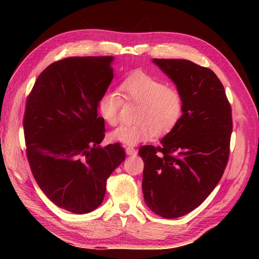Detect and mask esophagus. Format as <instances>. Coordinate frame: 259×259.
<instances>
[{
  "label": "esophagus",
  "instance_id": "1",
  "mask_svg": "<svg viewBox=\"0 0 259 259\" xmlns=\"http://www.w3.org/2000/svg\"><path fill=\"white\" fill-rule=\"evenodd\" d=\"M125 152H126V155L128 156H135V155H137V150L135 149L134 147H131V146H128L125 148Z\"/></svg>",
  "mask_w": 259,
  "mask_h": 259
}]
</instances>
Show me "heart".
Listing matches in <instances>:
<instances>
[{"instance_id":"1","label":"heart","mask_w":259,"mask_h":259,"mask_svg":"<svg viewBox=\"0 0 259 259\" xmlns=\"http://www.w3.org/2000/svg\"><path fill=\"white\" fill-rule=\"evenodd\" d=\"M124 100L138 104L135 114L137 122L123 124L112 131L111 137L124 145H138L157 136H166L177 128L183 119L185 101L181 92L149 73H131L120 82L118 90L109 89L99 98L98 110L110 125L119 121Z\"/></svg>"}]
</instances>
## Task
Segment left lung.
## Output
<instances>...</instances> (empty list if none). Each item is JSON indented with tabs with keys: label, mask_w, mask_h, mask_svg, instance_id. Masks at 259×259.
Here are the masks:
<instances>
[{
	"label": "left lung",
	"mask_w": 259,
	"mask_h": 259,
	"mask_svg": "<svg viewBox=\"0 0 259 259\" xmlns=\"http://www.w3.org/2000/svg\"><path fill=\"white\" fill-rule=\"evenodd\" d=\"M185 101L183 119L161 140L142 146V192L153 212L178 218L197 208L222 179L229 158L232 107L210 69L188 60L153 59Z\"/></svg>",
	"instance_id": "1"
}]
</instances>
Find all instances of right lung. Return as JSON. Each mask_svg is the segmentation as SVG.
Instances as JSON below:
<instances>
[{"label":"right lung","mask_w":259,"mask_h":259,"mask_svg":"<svg viewBox=\"0 0 259 259\" xmlns=\"http://www.w3.org/2000/svg\"><path fill=\"white\" fill-rule=\"evenodd\" d=\"M112 57H71L49 65L26 99V157L41 190L74 213L101 205L109 176L124 160L119 142L100 147L98 101L113 79Z\"/></svg>","instance_id":"1"}]
</instances>
